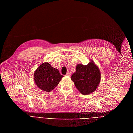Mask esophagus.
I'll return each mask as SVG.
<instances>
[{"label": "esophagus", "mask_w": 133, "mask_h": 133, "mask_svg": "<svg viewBox=\"0 0 133 133\" xmlns=\"http://www.w3.org/2000/svg\"><path fill=\"white\" fill-rule=\"evenodd\" d=\"M65 76H70V73L69 72H68V73H66V74Z\"/></svg>", "instance_id": "esophagus-1"}]
</instances>
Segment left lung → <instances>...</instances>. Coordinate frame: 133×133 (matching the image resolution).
I'll return each mask as SVG.
<instances>
[{
	"mask_svg": "<svg viewBox=\"0 0 133 133\" xmlns=\"http://www.w3.org/2000/svg\"><path fill=\"white\" fill-rule=\"evenodd\" d=\"M78 90L87 95L94 92L98 87L101 79V73L98 66L91 60L87 65L78 64L76 72L71 77Z\"/></svg>",
	"mask_w": 133,
	"mask_h": 133,
	"instance_id": "obj_1",
	"label": "left lung"
}]
</instances>
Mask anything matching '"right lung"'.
Wrapping results in <instances>:
<instances>
[{"label": "right lung", "mask_w": 133, "mask_h": 133, "mask_svg": "<svg viewBox=\"0 0 133 133\" xmlns=\"http://www.w3.org/2000/svg\"><path fill=\"white\" fill-rule=\"evenodd\" d=\"M63 77L58 69L52 67L48 62L41 64L34 74V82L37 86L47 92L51 91L57 87Z\"/></svg>", "instance_id": "add662e5"}]
</instances>
